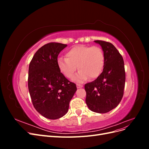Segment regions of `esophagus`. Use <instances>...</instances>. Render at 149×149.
<instances>
[{
  "instance_id": "esophagus-1",
  "label": "esophagus",
  "mask_w": 149,
  "mask_h": 149,
  "mask_svg": "<svg viewBox=\"0 0 149 149\" xmlns=\"http://www.w3.org/2000/svg\"><path fill=\"white\" fill-rule=\"evenodd\" d=\"M77 88H83V85H81V84H77Z\"/></svg>"
}]
</instances>
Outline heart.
<instances>
[{"mask_svg": "<svg viewBox=\"0 0 149 149\" xmlns=\"http://www.w3.org/2000/svg\"><path fill=\"white\" fill-rule=\"evenodd\" d=\"M66 56L58 58V69L66 78L71 79L78 68V73L73 79L78 83H83L89 77L97 78L104 66V54L99 47L77 45L68 51Z\"/></svg>", "mask_w": 149, "mask_h": 149, "instance_id": "b5f03b06", "label": "heart"}]
</instances>
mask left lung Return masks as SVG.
<instances>
[{
  "label": "left lung",
  "instance_id": "left-lung-1",
  "mask_svg": "<svg viewBox=\"0 0 149 149\" xmlns=\"http://www.w3.org/2000/svg\"><path fill=\"white\" fill-rule=\"evenodd\" d=\"M104 54L101 74L93 82L84 85L86 103L97 113H106L118 106L124 95L125 73L123 58L111 43L95 40Z\"/></svg>",
  "mask_w": 149,
  "mask_h": 149
}]
</instances>
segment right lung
<instances>
[{"mask_svg": "<svg viewBox=\"0 0 149 149\" xmlns=\"http://www.w3.org/2000/svg\"><path fill=\"white\" fill-rule=\"evenodd\" d=\"M67 45L56 42L39 48L29 68L28 87L35 109L45 118L59 119L65 116L77 90L57 66L58 56Z\"/></svg>", "mask_w": 149, "mask_h": 149, "instance_id": "1", "label": "right lung"}]
</instances>
